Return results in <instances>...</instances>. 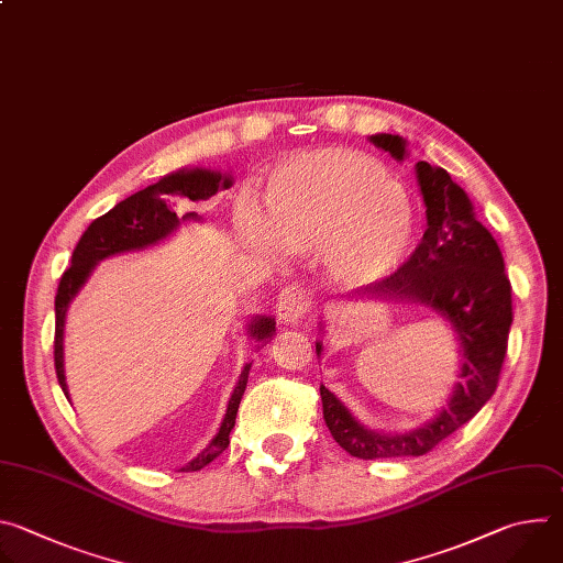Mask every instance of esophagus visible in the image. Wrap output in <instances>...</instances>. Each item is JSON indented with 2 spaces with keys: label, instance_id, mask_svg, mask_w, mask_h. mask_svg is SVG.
I'll use <instances>...</instances> for the list:
<instances>
[{
  "label": "esophagus",
  "instance_id": "obj_1",
  "mask_svg": "<svg viewBox=\"0 0 563 563\" xmlns=\"http://www.w3.org/2000/svg\"><path fill=\"white\" fill-rule=\"evenodd\" d=\"M311 307V294L302 285H289L280 291L276 302V313L283 325H296Z\"/></svg>",
  "mask_w": 563,
  "mask_h": 563
}]
</instances>
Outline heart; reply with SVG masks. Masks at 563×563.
I'll list each match as a JSON object with an SVG mask.
<instances>
[{
	"label": "heart",
	"instance_id": "1",
	"mask_svg": "<svg viewBox=\"0 0 563 563\" xmlns=\"http://www.w3.org/2000/svg\"><path fill=\"white\" fill-rule=\"evenodd\" d=\"M267 216L240 200L238 233L261 254H325L330 272L363 287L389 278L412 252L417 220L406 189L378 159L318 148L280 163L267 183Z\"/></svg>",
	"mask_w": 563,
	"mask_h": 563
}]
</instances>
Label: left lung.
Here are the masks:
<instances>
[{"label": "left lung", "instance_id": "8db88e82", "mask_svg": "<svg viewBox=\"0 0 563 563\" xmlns=\"http://www.w3.org/2000/svg\"><path fill=\"white\" fill-rule=\"evenodd\" d=\"M369 142L398 163L408 155V142L400 135L376 133L369 135ZM415 169L426 202L428 229L408 263L389 278L361 289L358 298L421 302L434 309L454 330L461 369L439 415L400 434L365 428L334 391L320 385L323 417L334 441L358 459L421 456L430 452L488 404L508 350L512 287L497 240L476 220L467 194L445 169L423 159ZM320 352L323 343L318 341L316 354L320 356Z\"/></svg>", "mask_w": 563, "mask_h": 563}]
</instances>
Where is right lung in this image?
I'll return each instance as SVG.
<instances>
[{"mask_svg":"<svg viewBox=\"0 0 563 563\" xmlns=\"http://www.w3.org/2000/svg\"><path fill=\"white\" fill-rule=\"evenodd\" d=\"M231 185L233 180L229 174L200 169V167L180 169V172L167 174L155 185H148L146 189L118 202L109 213L100 216L89 224V229L82 233V238H79L77 247L73 250L70 267L64 272L57 287V296H55V372L66 398H68V385L64 376L66 311L73 298L79 294V289L85 287V283L93 274L96 265L118 254L153 247L157 243H163L165 238H169L180 227V222L200 220L196 211H189L180 218L176 213V205H172V198H187L191 202H202L216 196L218 191L229 189ZM247 334L250 339H254V343H269L272 336L276 334V320L272 316H254L247 325ZM250 369H252V363H247L238 376V383L231 391L227 415L220 423L218 434L209 441V445L196 459L183 465L180 472H198L227 450L229 432L235 426L238 406H240V398L245 394Z\"/></svg>","mask_w":563,"mask_h":563,"instance_id":"right-lung-1","label":"right lung"}]
</instances>
